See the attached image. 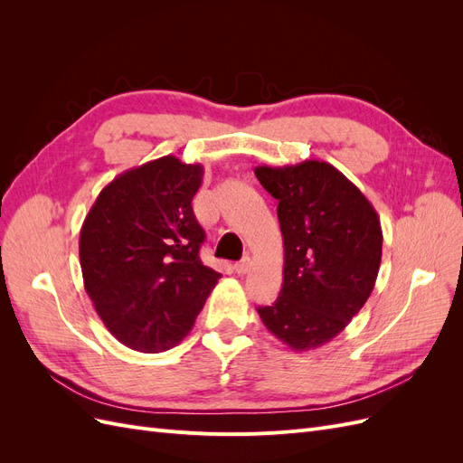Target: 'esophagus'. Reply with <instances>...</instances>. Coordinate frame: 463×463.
I'll return each instance as SVG.
<instances>
[{
	"mask_svg": "<svg viewBox=\"0 0 463 463\" xmlns=\"http://www.w3.org/2000/svg\"><path fill=\"white\" fill-rule=\"evenodd\" d=\"M250 266H253V260H250V257H245V259H241L240 262L235 264V272L243 276V274H247L250 270Z\"/></svg>",
	"mask_w": 463,
	"mask_h": 463,
	"instance_id": "esophagus-1",
	"label": "esophagus"
}]
</instances>
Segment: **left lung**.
<instances>
[{
	"label": "left lung",
	"instance_id": "obj_1",
	"mask_svg": "<svg viewBox=\"0 0 463 463\" xmlns=\"http://www.w3.org/2000/svg\"><path fill=\"white\" fill-rule=\"evenodd\" d=\"M278 201L284 284L259 317L293 352L335 338L369 299L383 257L373 204L334 165L305 160L255 170Z\"/></svg>",
	"mask_w": 463,
	"mask_h": 463
}]
</instances>
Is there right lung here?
<instances>
[{
	"mask_svg": "<svg viewBox=\"0 0 463 463\" xmlns=\"http://www.w3.org/2000/svg\"><path fill=\"white\" fill-rule=\"evenodd\" d=\"M201 181V164L146 162L108 184L80 228L85 289L106 328L135 352L184 340L222 276L199 257L206 235L191 201Z\"/></svg>",
	"mask_w": 463,
	"mask_h": 463,
	"instance_id": "add662e5",
	"label": "right lung"
}]
</instances>
